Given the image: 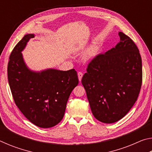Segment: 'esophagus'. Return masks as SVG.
<instances>
[{
	"mask_svg": "<svg viewBox=\"0 0 152 152\" xmlns=\"http://www.w3.org/2000/svg\"><path fill=\"white\" fill-rule=\"evenodd\" d=\"M78 79H79V81L80 82L81 80H82V76H83V74H82L81 72H79L78 73Z\"/></svg>",
	"mask_w": 152,
	"mask_h": 152,
	"instance_id": "34e87169",
	"label": "esophagus"
}]
</instances>
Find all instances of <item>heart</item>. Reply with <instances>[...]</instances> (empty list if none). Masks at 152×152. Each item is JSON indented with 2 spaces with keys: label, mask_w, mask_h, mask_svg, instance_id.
<instances>
[{
  "label": "heart",
  "mask_w": 152,
  "mask_h": 152,
  "mask_svg": "<svg viewBox=\"0 0 152 152\" xmlns=\"http://www.w3.org/2000/svg\"><path fill=\"white\" fill-rule=\"evenodd\" d=\"M89 55H90V56H91V57H92V56H94L95 55V51L94 50H92L91 52H90Z\"/></svg>",
  "instance_id": "obj_1"
}]
</instances>
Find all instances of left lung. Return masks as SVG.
<instances>
[{
    "label": "left lung",
    "mask_w": 152,
    "mask_h": 152,
    "mask_svg": "<svg viewBox=\"0 0 152 152\" xmlns=\"http://www.w3.org/2000/svg\"><path fill=\"white\" fill-rule=\"evenodd\" d=\"M120 42L91 61L82 78L92 114L102 123L124 117L137 99L142 82L140 51L131 38L119 33Z\"/></svg>",
    "instance_id": "1"
}]
</instances>
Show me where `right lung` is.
I'll use <instances>...</instances> for the list:
<instances>
[{
  "instance_id": "1",
  "label": "right lung",
  "mask_w": 152,
  "mask_h": 152,
  "mask_svg": "<svg viewBox=\"0 0 152 152\" xmlns=\"http://www.w3.org/2000/svg\"><path fill=\"white\" fill-rule=\"evenodd\" d=\"M35 35L27 34L10 55L8 80L15 104L27 119L41 128L56 125L63 119L69 96L78 85L74 69L34 71L25 64L22 51Z\"/></svg>"
}]
</instances>
